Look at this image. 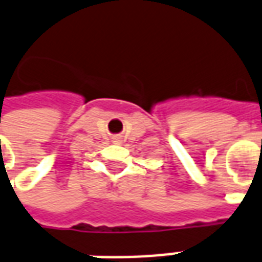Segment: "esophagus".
Wrapping results in <instances>:
<instances>
[{
  "label": "esophagus",
  "mask_w": 262,
  "mask_h": 262,
  "mask_svg": "<svg viewBox=\"0 0 262 262\" xmlns=\"http://www.w3.org/2000/svg\"><path fill=\"white\" fill-rule=\"evenodd\" d=\"M115 143H119V140H117V141H115Z\"/></svg>",
  "instance_id": "1"
}]
</instances>
